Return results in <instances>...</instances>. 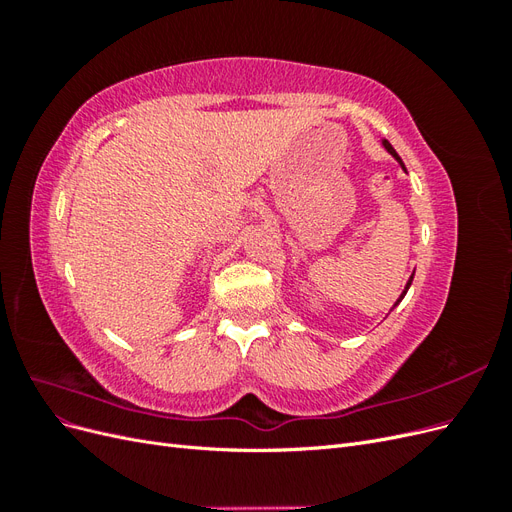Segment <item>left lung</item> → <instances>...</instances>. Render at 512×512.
Returning <instances> with one entry per match:
<instances>
[{
    "label": "left lung",
    "mask_w": 512,
    "mask_h": 512,
    "mask_svg": "<svg viewBox=\"0 0 512 512\" xmlns=\"http://www.w3.org/2000/svg\"><path fill=\"white\" fill-rule=\"evenodd\" d=\"M382 145H384V147H386V151H389V153H391V156H393V158H395V160H397V162H399V164H401V166H404V162H401V158H399V156H397V151H395V149H393V145H391V143H389V141H382ZM404 170H406V166H404ZM410 284H412V277H410V280H408V284H406V290H404V292H401V297H399V299H397V303H399V301H401V299H404V297H406V292H408V288H410ZM397 303H395V305H397Z\"/></svg>",
    "instance_id": "1"
}]
</instances>
